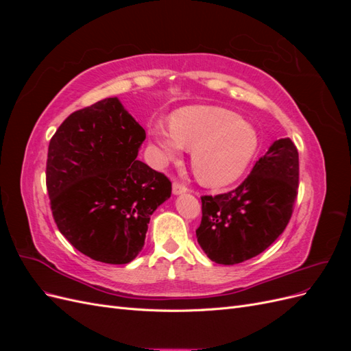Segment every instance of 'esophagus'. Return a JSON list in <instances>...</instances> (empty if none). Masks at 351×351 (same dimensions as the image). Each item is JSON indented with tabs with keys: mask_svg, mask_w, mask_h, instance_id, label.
Returning <instances> with one entry per match:
<instances>
[{
	"mask_svg": "<svg viewBox=\"0 0 351 351\" xmlns=\"http://www.w3.org/2000/svg\"><path fill=\"white\" fill-rule=\"evenodd\" d=\"M186 192H187V187L183 183H180V182L173 183V193L174 195H182V193H186Z\"/></svg>",
	"mask_w": 351,
	"mask_h": 351,
	"instance_id": "obj_1",
	"label": "esophagus"
}]
</instances>
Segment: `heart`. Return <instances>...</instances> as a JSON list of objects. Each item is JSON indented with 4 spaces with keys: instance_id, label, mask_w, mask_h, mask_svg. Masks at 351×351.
I'll return each instance as SVG.
<instances>
[{
    "instance_id": "obj_1",
    "label": "heart",
    "mask_w": 351,
    "mask_h": 351,
    "mask_svg": "<svg viewBox=\"0 0 351 351\" xmlns=\"http://www.w3.org/2000/svg\"><path fill=\"white\" fill-rule=\"evenodd\" d=\"M155 161L165 165L192 152V168L200 183L226 186L247 168L259 147V137L240 115L219 107H189L173 114L171 129L162 123L151 125Z\"/></svg>"
}]
</instances>
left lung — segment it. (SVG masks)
Instances as JSON below:
<instances>
[{
  "instance_id": "left-lung-1",
  "label": "left lung",
  "mask_w": 351,
  "mask_h": 351,
  "mask_svg": "<svg viewBox=\"0 0 351 351\" xmlns=\"http://www.w3.org/2000/svg\"><path fill=\"white\" fill-rule=\"evenodd\" d=\"M299 189V152L291 139L275 141L244 182L227 193L202 196L200 247L221 265L258 256L291 218Z\"/></svg>"
}]
</instances>
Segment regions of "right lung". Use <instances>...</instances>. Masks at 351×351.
Wrapping results in <instances>:
<instances>
[{"label":"right lung","instance_id":"1","mask_svg":"<svg viewBox=\"0 0 351 351\" xmlns=\"http://www.w3.org/2000/svg\"><path fill=\"white\" fill-rule=\"evenodd\" d=\"M143 127L117 98L70 114L51 137L47 190L60 232L90 259L123 265L145 244L171 182L137 159Z\"/></svg>","mask_w":351,"mask_h":351}]
</instances>
